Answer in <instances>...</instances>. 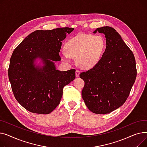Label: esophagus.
Instances as JSON below:
<instances>
[{"label": "esophagus", "instance_id": "obj_1", "mask_svg": "<svg viewBox=\"0 0 147 147\" xmlns=\"http://www.w3.org/2000/svg\"><path fill=\"white\" fill-rule=\"evenodd\" d=\"M80 73V71L79 70H78V69H77V70L76 71V76L77 77V78H79Z\"/></svg>", "mask_w": 147, "mask_h": 147}]
</instances>
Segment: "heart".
I'll use <instances>...</instances> for the list:
<instances>
[{
  "instance_id": "obj_1",
  "label": "heart",
  "mask_w": 147,
  "mask_h": 147,
  "mask_svg": "<svg viewBox=\"0 0 147 147\" xmlns=\"http://www.w3.org/2000/svg\"><path fill=\"white\" fill-rule=\"evenodd\" d=\"M105 47V40L101 35L81 33L69 39L66 43V51L63 50L61 57L69 61L76 57L77 63L83 68L94 66L101 58Z\"/></svg>"
}]
</instances>
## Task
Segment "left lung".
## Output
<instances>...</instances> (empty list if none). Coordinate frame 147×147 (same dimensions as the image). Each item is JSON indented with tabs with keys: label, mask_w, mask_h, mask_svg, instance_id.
Instances as JSON below:
<instances>
[{
	"label": "left lung",
	"mask_w": 147,
	"mask_h": 147,
	"mask_svg": "<svg viewBox=\"0 0 147 147\" xmlns=\"http://www.w3.org/2000/svg\"><path fill=\"white\" fill-rule=\"evenodd\" d=\"M104 34L105 51L98 63L80 78L85 84L82 96L88 109L105 114L125 102L136 78L134 53L114 28L106 26L94 33Z\"/></svg>",
	"instance_id": "left-lung-1"
}]
</instances>
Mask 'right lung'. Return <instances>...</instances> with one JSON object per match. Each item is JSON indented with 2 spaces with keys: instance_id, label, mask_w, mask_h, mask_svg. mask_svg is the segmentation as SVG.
I'll return each instance as SVG.
<instances>
[{
  "instance_id": "1",
  "label": "right lung",
  "mask_w": 147,
  "mask_h": 147,
  "mask_svg": "<svg viewBox=\"0 0 147 147\" xmlns=\"http://www.w3.org/2000/svg\"><path fill=\"white\" fill-rule=\"evenodd\" d=\"M73 30L69 27L36 30L14 49L9 80L15 99L27 110L49 114L60 103L64 87L75 79L74 69L61 71L55 66V62L61 60L62 41ZM38 60L40 63L37 65Z\"/></svg>"
}]
</instances>
